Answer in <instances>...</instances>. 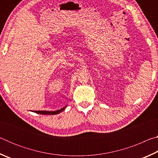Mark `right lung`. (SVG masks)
Segmentation results:
<instances>
[{
	"instance_id": "add662e5",
	"label": "right lung",
	"mask_w": 158,
	"mask_h": 158,
	"mask_svg": "<svg viewBox=\"0 0 158 158\" xmlns=\"http://www.w3.org/2000/svg\"><path fill=\"white\" fill-rule=\"evenodd\" d=\"M66 106H64L63 108L59 109V110H57V111H34V112H35L37 114H44V115H54V114H58L60 113L61 111H63L64 109L66 108Z\"/></svg>"
}]
</instances>
